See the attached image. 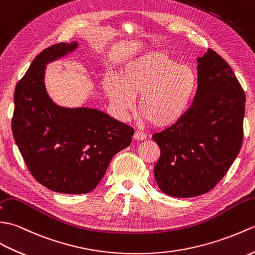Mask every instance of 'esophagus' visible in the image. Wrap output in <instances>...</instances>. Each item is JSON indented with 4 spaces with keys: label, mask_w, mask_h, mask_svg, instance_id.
<instances>
[{
    "label": "esophagus",
    "mask_w": 255,
    "mask_h": 255,
    "mask_svg": "<svg viewBox=\"0 0 255 255\" xmlns=\"http://www.w3.org/2000/svg\"><path fill=\"white\" fill-rule=\"evenodd\" d=\"M134 139L135 140H144V139H146V134L145 133H143V132H140V131H136L134 133Z\"/></svg>",
    "instance_id": "34e87169"
}]
</instances>
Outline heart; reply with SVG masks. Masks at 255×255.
<instances>
[{
    "label": "heart",
    "instance_id": "b5f03b06",
    "mask_svg": "<svg viewBox=\"0 0 255 255\" xmlns=\"http://www.w3.org/2000/svg\"><path fill=\"white\" fill-rule=\"evenodd\" d=\"M195 71L163 50L150 51L131 59L120 74L109 75L105 89L117 109L126 115L139 95L138 112L154 127L173 126L184 117L196 94Z\"/></svg>",
    "mask_w": 255,
    "mask_h": 255
}]
</instances>
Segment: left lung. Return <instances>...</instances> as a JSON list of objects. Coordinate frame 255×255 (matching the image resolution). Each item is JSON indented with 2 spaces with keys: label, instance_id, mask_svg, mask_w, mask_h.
Returning <instances> with one entry per match:
<instances>
[{
  "label": "left lung",
  "instance_id": "1",
  "mask_svg": "<svg viewBox=\"0 0 255 255\" xmlns=\"http://www.w3.org/2000/svg\"><path fill=\"white\" fill-rule=\"evenodd\" d=\"M197 63L193 105L177 123L152 135L160 148L156 182L173 197L211 191L233 165L243 139L246 95L235 73L211 49Z\"/></svg>",
  "mask_w": 255,
  "mask_h": 255
}]
</instances>
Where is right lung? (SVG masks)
<instances>
[{"label":"right lung","instance_id":"1","mask_svg":"<svg viewBox=\"0 0 255 255\" xmlns=\"http://www.w3.org/2000/svg\"><path fill=\"white\" fill-rule=\"evenodd\" d=\"M78 47L56 43L39 53L14 93L12 131L27 168L39 183L64 194L93 191L117 152L132 142L134 129L92 108L54 104L44 86L50 62Z\"/></svg>","mask_w":255,"mask_h":255}]
</instances>
